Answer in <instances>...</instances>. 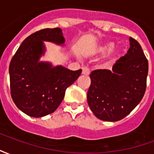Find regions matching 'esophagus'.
<instances>
[{"mask_svg":"<svg viewBox=\"0 0 154 154\" xmlns=\"http://www.w3.org/2000/svg\"><path fill=\"white\" fill-rule=\"evenodd\" d=\"M82 74L89 75V74H90V69L87 68V67H83V68H82Z\"/></svg>","mask_w":154,"mask_h":154,"instance_id":"esophagus-1","label":"esophagus"}]
</instances>
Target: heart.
<instances>
[{"instance_id":"heart-1","label":"heart","mask_w":154,"mask_h":154,"mask_svg":"<svg viewBox=\"0 0 154 154\" xmlns=\"http://www.w3.org/2000/svg\"><path fill=\"white\" fill-rule=\"evenodd\" d=\"M113 47V43H112V42H108V43H106V44H101L100 47H98V48H97V52H98L99 54H106V52L110 51Z\"/></svg>"}]
</instances>
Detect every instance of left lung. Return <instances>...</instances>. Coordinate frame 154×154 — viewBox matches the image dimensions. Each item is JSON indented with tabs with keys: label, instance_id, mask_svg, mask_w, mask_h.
Returning <instances> with one entry per match:
<instances>
[{
	"label": "left lung",
	"instance_id": "left-lung-1",
	"mask_svg": "<svg viewBox=\"0 0 154 154\" xmlns=\"http://www.w3.org/2000/svg\"><path fill=\"white\" fill-rule=\"evenodd\" d=\"M127 54L116 62L112 70L97 69L90 74L87 102L98 119L118 121L141 101L145 93L149 63L139 42L129 38Z\"/></svg>",
	"mask_w": 154,
	"mask_h": 154
}]
</instances>
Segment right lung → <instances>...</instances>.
I'll list each match as a JSON object with an SVG mask.
<instances>
[{
  "label": "right lung",
  "instance_id": "add662e5",
  "mask_svg": "<svg viewBox=\"0 0 154 154\" xmlns=\"http://www.w3.org/2000/svg\"><path fill=\"white\" fill-rule=\"evenodd\" d=\"M43 41L58 45L65 42L59 28L44 29L22 42L10 67L11 94L15 106L31 117H43L57 110L65 91L79 77L82 69L71 71L39 62L45 47Z\"/></svg>",
  "mask_w": 154,
  "mask_h": 154
}]
</instances>
